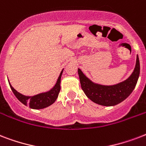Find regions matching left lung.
Masks as SVG:
<instances>
[{
	"label": "left lung",
	"instance_id": "left-lung-1",
	"mask_svg": "<svg viewBox=\"0 0 146 146\" xmlns=\"http://www.w3.org/2000/svg\"><path fill=\"white\" fill-rule=\"evenodd\" d=\"M140 71L139 60L137 55L136 64L132 75L127 80L114 86H102L90 81L78 69L81 87L89 99L96 104L104 106H113L125 100L136 87Z\"/></svg>",
	"mask_w": 146,
	"mask_h": 146
}]
</instances>
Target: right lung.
Returning <instances> with one entry per match:
<instances>
[{
  "label": "right lung",
  "instance_id": "1",
  "mask_svg": "<svg viewBox=\"0 0 146 146\" xmlns=\"http://www.w3.org/2000/svg\"><path fill=\"white\" fill-rule=\"evenodd\" d=\"M63 70L60 74L58 80L57 81V83L54 86V87L50 91L45 93H42L37 96H33V97H29V96H24L17 92L11 85H10V88L12 89L13 92L15 95V96L17 98V99L19 102H22L23 104L28 105L29 108L33 109H42L46 107L50 106L54 102L56 101L57 96L59 95L60 90V79H61V75L63 73ZM10 84V83H9Z\"/></svg>",
  "mask_w": 146,
  "mask_h": 146
}]
</instances>
